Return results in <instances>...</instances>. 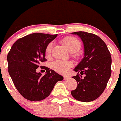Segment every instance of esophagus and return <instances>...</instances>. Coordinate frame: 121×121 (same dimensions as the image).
I'll return each mask as SVG.
<instances>
[{
    "label": "esophagus",
    "mask_w": 121,
    "mask_h": 121,
    "mask_svg": "<svg viewBox=\"0 0 121 121\" xmlns=\"http://www.w3.org/2000/svg\"><path fill=\"white\" fill-rule=\"evenodd\" d=\"M63 79H64L65 81H68V80H69V79H70V77L68 76H65L64 77H63Z\"/></svg>",
    "instance_id": "34e87169"
}]
</instances>
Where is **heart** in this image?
<instances>
[{
	"label": "heart",
	"mask_w": 121,
	"mask_h": 121,
	"mask_svg": "<svg viewBox=\"0 0 121 121\" xmlns=\"http://www.w3.org/2000/svg\"><path fill=\"white\" fill-rule=\"evenodd\" d=\"M63 44L68 51L74 53L78 51L81 48V42L74 37L68 36L62 40ZM53 42H50L46 48V55H49L53 48ZM73 66L72 62L68 60H55L52 64V68L55 71L60 74H66Z\"/></svg>",
	"instance_id": "b5f03b06"
}]
</instances>
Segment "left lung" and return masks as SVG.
<instances>
[{"instance_id":"obj_1","label":"left lung","mask_w":121,"mask_h":121,"mask_svg":"<svg viewBox=\"0 0 121 121\" xmlns=\"http://www.w3.org/2000/svg\"><path fill=\"white\" fill-rule=\"evenodd\" d=\"M71 33L78 36L84 46V56L73 70L85 75L84 78L79 73L73 76L78 85L71 94L78 101H94L101 96L111 77V53L105 43L96 35L85 32Z\"/></svg>"}]
</instances>
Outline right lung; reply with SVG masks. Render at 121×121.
I'll return each mask as SVG.
<instances>
[{"label":"right lung","instance_id":"right-lung-1","mask_svg":"<svg viewBox=\"0 0 121 121\" xmlns=\"http://www.w3.org/2000/svg\"><path fill=\"white\" fill-rule=\"evenodd\" d=\"M58 35L35 33L16 40L8 53V71L19 92L31 101H39L50 95L58 81L63 77L53 70L43 67L44 76L36 69L45 59L47 45ZM42 66H40L42 68Z\"/></svg>","mask_w":121,"mask_h":121}]
</instances>
